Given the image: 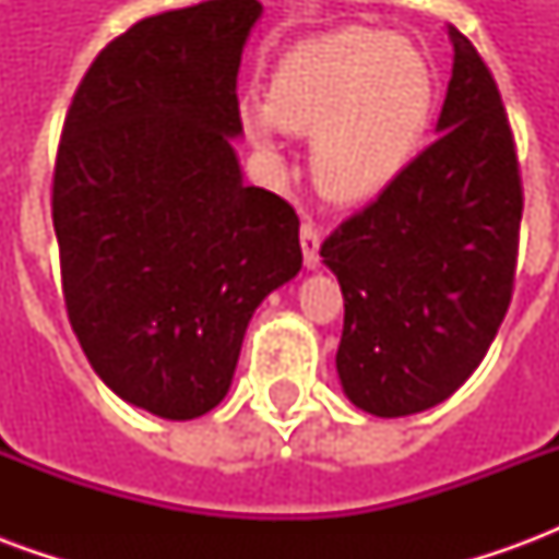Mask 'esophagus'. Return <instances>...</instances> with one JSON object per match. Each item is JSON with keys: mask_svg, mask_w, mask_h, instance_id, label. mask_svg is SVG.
<instances>
[{"mask_svg": "<svg viewBox=\"0 0 559 559\" xmlns=\"http://www.w3.org/2000/svg\"><path fill=\"white\" fill-rule=\"evenodd\" d=\"M299 242H302L305 266L308 269L320 266V230H317L311 221H305L302 224V230H299Z\"/></svg>", "mask_w": 559, "mask_h": 559, "instance_id": "34e87169", "label": "esophagus"}]
</instances>
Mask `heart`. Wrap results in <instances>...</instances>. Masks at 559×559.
<instances>
[{
  "instance_id": "1",
  "label": "heart",
  "mask_w": 559,
  "mask_h": 559,
  "mask_svg": "<svg viewBox=\"0 0 559 559\" xmlns=\"http://www.w3.org/2000/svg\"><path fill=\"white\" fill-rule=\"evenodd\" d=\"M437 114V74L419 47L368 26L317 35L281 56L269 102L245 98L239 126L272 173L284 134H311V173L341 203H368L399 182Z\"/></svg>"
}]
</instances>
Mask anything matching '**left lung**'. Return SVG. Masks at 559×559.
<instances>
[{"instance_id": "1", "label": "left lung", "mask_w": 559, "mask_h": 559, "mask_svg": "<svg viewBox=\"0 0 559 559\" xmlns=\"http://www.w3.org/2000/svg\"><path fill=\"white\" fill-rule=\"evenodd\" d=\"M452 80L440 138L329 236L320 257L344 293V395L395 419L464 386L503 323L515 281L521 176L500 92L449 26Z\"/></svg>"}]
</instances>
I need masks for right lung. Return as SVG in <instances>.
<instances>
[{
	"label": "right lung",
	"mask_w": 559,
	"mask_h": 559,
	"mask_svg": "<svg viewBox=\"0 0 559 559\" xmlns=\"http://www.w3.org/2000/svg\"><path fill=\"white\" fill-rule=\"evenodd\" d=\"M257 0L134 23L80 83L53 173L68 320L128 404L185 421L218 407L257 305L299 275V218L245 185L236 78Z\"/></svg>",
	"instance_id": "add662e5"
}]
</instances>
